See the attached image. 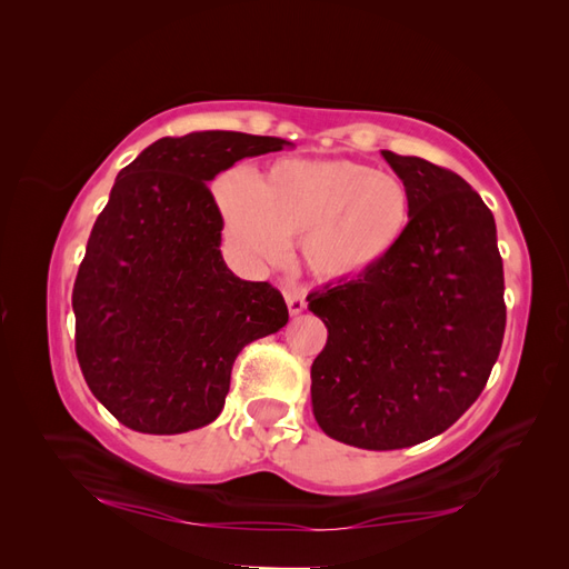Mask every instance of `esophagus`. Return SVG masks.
Returning a JSON list of instances; mask_svg holds the SVG:
<instances>
[{"label": "esophagus", "instance_id": "34e87169", "mask_svg": "<svg viewBox=\"0 0 569 569\" xmlns=\"http://www.w3.org/2000/svg\"><path fill=\"white\" fill-rule=\"evenodd\" d=\"M284 301H287V308L291 316H299L306 311V299L299 289H287L284 291Z\"/></svg>", "mask_w": 569, "mask_h": 569}]
</instances>
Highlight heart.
Returning <instances> with one entry per match:
<instances>
[{
  "instance_id": "obj_1",
  "label": "heart",
  "mask_w": 569,
  "mask_h": 569,
  "mask_svg": "<svg viewBox=\"0 0 569 569\" xmlns=\"http://www.w3.org/2000/svg\"><path fill=\"white\" fill-rule=\"evenodd\" d=\"M213 197L228 244L247 261H282L301 234L306 266L322 280H347L380 266L403 242L412 218L408 184L349 159H282L263 182L232 166Z\"/></svg>"
}]
</instances>
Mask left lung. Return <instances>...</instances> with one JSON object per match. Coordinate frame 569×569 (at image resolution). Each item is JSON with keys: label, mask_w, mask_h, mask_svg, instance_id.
Returning a JSON list of instances; mask_svg holds the SVG:
<instances>
[{"label": "left lung", "mask_w": 569, "mask_h": 569, "mask_svg": "<svg viewBox=\"0 0 569 569\" xmlns=\"http://www.w3.org/2000/svg\"><path fill=\"white\" fill-rule=\"evenodd\" d=\"M412 199L396 251L356 280L308 295L327 327L311 366L327 437L368 451L446 432L481 389L506 332L493 213L453 170L382 151Z\"/></svg>", "instance_id": "obj_1"}]
</instances>
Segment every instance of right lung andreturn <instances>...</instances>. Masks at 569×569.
Listing matches in <instances>:
<instances>
[{"mask_svg": "<svg viewBox=\"0 0 569 569\" xmlns=\"http://www.w3.org/2000/svg\"><path fill=\"white\" fill-rule=\"evenodd\" d=\"M282 147L228 130L161 137L118 173L73 284L76 353L97 401L134 432L213 422L239 351L287 325L278 289L239 280L222 261L206 184Z\"/></svg>", "mask_w": 569, "mask_h": 569, "instance_id": "1", "label": "right lung"}]
</instances>
